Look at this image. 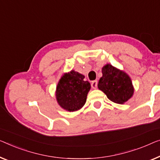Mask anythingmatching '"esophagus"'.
<instances>
[{
    "instance_id": "esophagus-1",
    "label": "esophagus",
    "mask_w": 160,
    "mask_h": 160,
    "mask_svg": "<svg viewBox=\"0 0 160 160\" xmlns=\"http://www.w3.org/2000/svg\"><path fill=\"white\" fill-rule=\"evenodd\" d=\"M97 85H98L97 80H94L91 82V87H92V88H93V89H96Z\"/></svg>"
}]
</instances>
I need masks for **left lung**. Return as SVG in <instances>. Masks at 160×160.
<instances>
[{
	"label": "left lung",
	"mask_w": 160,
	"mask_h": 160,
	"mask_svg": "<svg viewBox=\"0 0 160 160\" xmlns=\"http://www.w3.org/2000/svg\"><path fill=\"white\" fill-rule=\"evenodd\" d=\"M102 74L98 88L110 101L123 104L133 96L134 88L129 75L124 71L106 64L102 68Z\"/></svg>",
	"instance_id": "8db88e82"
}]
</instances>
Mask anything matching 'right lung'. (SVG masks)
<instances>
[{
    "label": "right lung",
    "instance_id": "right-lung-1",
    "mask_svg": "<svg viewBox=\"0 0 160 160\" xmlns=\"http://www.w3.org/2000/svg\"><path fill=\"white\" fill-rule=\"evenodd\" d=\"M85 76L75 70L64 73L56 88V99L59 106L69 112L82 108L86 102L90 84Z\"/></svg>",
    "mask_w": 160,
    "mask_h": 160
}]
</instances>
